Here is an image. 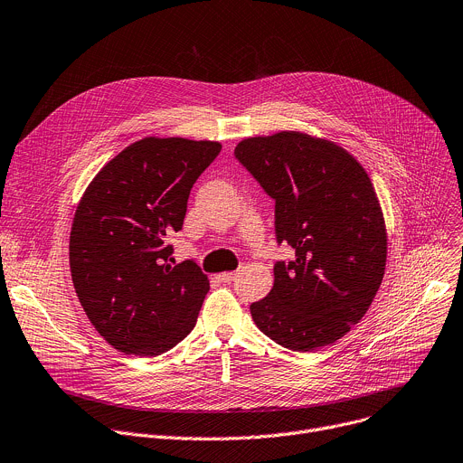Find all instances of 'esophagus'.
I'll return each mask as SVG.
<instances>
[{"instance_id": "esophagus-1", "label": "esophagus", "mask_w": 463, "mask_h": 463, "mask_svg": "<svg viewBox=\"0 0 463 463\" xmlns=\"http://www.w3.org/2000/svg\"><path fill=\"white\" fill-rule=\"evenodd\" d=\"M235 276H237V272H222V274H219V279L224 283H230L235 279Z\"/></svg>"}]
</instances>
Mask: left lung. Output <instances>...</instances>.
Listing matches in <instances>:
<instances>
[{
    "label": "left lung",
    "mask_w": 463,
    "mask_h": 463,
    "mask_svg": "<svg viewBox=\"0 0 463 463\" xmlns=\"http://www.w3.org/2000/svg\"><path fill=\"white\" fill-rule=\"evenodd\" d=\"M235 157L276 202L278 242L295 248V261L274 265L269 297L250 306L256 326L297 352L335 343L362 321L385 270L369 174L335 142L300 131L244 138Z\"/></svg>",
    "instance_id": "obj_1"
}]
</instances>
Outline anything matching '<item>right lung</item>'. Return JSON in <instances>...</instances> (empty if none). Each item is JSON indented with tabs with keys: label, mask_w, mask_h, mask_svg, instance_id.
<instances>
[{
	"label": "right lung",
	"mask_w": 463,
	"mask_h": 463,
	"mask_svg": "<svg viewBox=\"0 0 463 463\" xmlns=\"http://www.w3.org/2000/svg\"><path fill=\"white\" fill-rule=\"evenodd\" d=\"M221 142L145 137L87 187L70 232V272L96 332L124 354L154 358L196 325L209 279L193 261L174 265L198 175Z\"/></svg>",
	"instance_id": "add662e5"
}]
</instances>
